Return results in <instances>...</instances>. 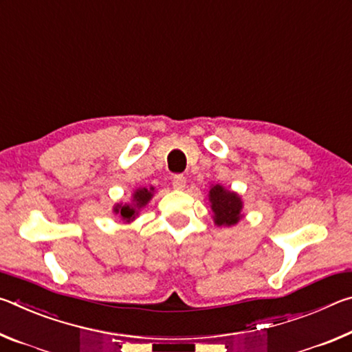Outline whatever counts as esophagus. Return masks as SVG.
I'll list each match as a JSON object with an SVG mask.
<instances>
[{
  "instance_id": "34e87169",
  "label": "esophagus",
  "mask_w": 352,
  "mask_h": 352,
  "mask_svg": "<svg viewBox=\"0 0 352 352\" xmlns=\"http://www.w3.org/2000/svg\"><path fill=\"white\" fill-rule=\"evenodd\" d=\"M172 186H174V189L183 190L184 188H186V177L175 175L174 178H172Z\"/></svg>"
}]
</instances>
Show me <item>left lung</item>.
I'll return each mask as SVG.
<instances>
[{"mask_svg":"<svg viewBox=\"0 0 352 352\" xmlns=\"http://www.w3.org/2000/svg\"><path fill=\"white\" fill-rule=\"evenodd\" d=\"M208 205L211 208V217L217 226H233L245 216L241 195L222 184H211L208 190Z\"/></svg>","mask_w":352,"mask_h":352,"instance_id":"8db88e82","label":"left lung"}]
</instances>
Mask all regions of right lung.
Returning <instances> with one entry per match:
<instances>
[{
	"label": "right lung",
	"instance_id": "1",
	"mask_svg": "<svg viewBox=\"0 0 352 352\" xmlns=\"http://www.w3.org/2000/svg\"><path fill=\"white\" fill-rule=\"evenodd\" d=\"M155 194V188H136L132 192L129 201H118L113 205V214H116L122 223H132L144 210L148 201L152 200Z\"/></svg>",
	"mask_w": 352,
	"mask_h": 352
}]
</instances>
